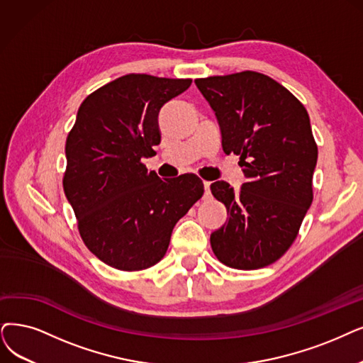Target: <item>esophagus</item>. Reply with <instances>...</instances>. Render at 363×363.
I'll return each instance as SVG.
<instances>
[{"instance_id": "34e87169", "label": "esophagus", "mask_w": 363, "mask_h": 363, "mask_svg": "<svg viewBox=\"0 0 363 363\" xmlns=\"http://www.w3.org/2000/svg\"><path fill=\"white\" fill-rule=\"evenodd\" d=\"M210 182H204V198H210L211 196V191H210Z\"/></svg>"}]
</instances>
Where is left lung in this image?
I'll return each mask as SVG.
<instances>
[{
    "mask_svg": "<svg viewBox=\"0 0 363 363\" xmlns=\"http://www.w3.org/2000/svg\"><path fill=\"white\" fill-rule=\"evenodd\" d=\"M213 108L226 155H240L244 177L210 189L226 222L210 235L217 259L237 269L275 262L291 247L313 202L317 146L308 113L284 86L255 71L196 79Z\"/></svg>",
    "mask_w": 363,
    "mask_h": 363,
    "instance_id": "left-lung-1",
    "label": "left lung"
}]
</instances>
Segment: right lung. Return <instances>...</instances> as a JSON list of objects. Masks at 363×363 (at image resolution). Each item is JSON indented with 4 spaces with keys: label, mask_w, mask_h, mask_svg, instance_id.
<instances>
[{
    "label": "right lung",
    "mask_w": 363,
    "mask_h": 363,
    "mask_svg": "<svg viewBox=\"0 0 363 363\" xmlns=\"http://www.w3.org/2000/svg\"><path fill=\"white\" fill-rule=\"evenodd\" d=\"M191 84L128 74L91 94L77 111L65 143L64 192L84 244L113 268L157 264L174 226L204 194L195 174L162 180L141 164L161 143L162 107Z\"/></svg>",
    "instance_id": "1"
}]
</instances>
